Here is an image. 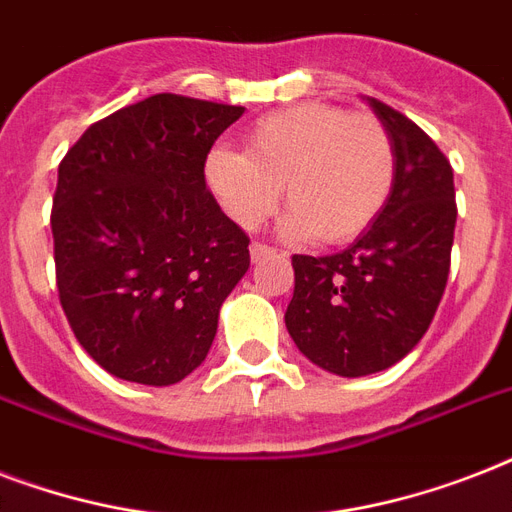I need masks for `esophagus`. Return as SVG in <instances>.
Returning a JSON list of instances; mask_svg holds the SVG:
<instances>
[{
    "label": "esophagus",
    "mask_w": 512,
    "mask_h": 512,
    "mask_svg": "<svg viewBox=\"0 0 512 512\" xmlns=\"http://www.w3.org/2000/svg\"><path fill=\"white\" fill-rule=\"evenodd\" d=\"M276 249L268 247V244H263V241H252V247H249V257H252V263H260V260H265V257H271Z\"/></svg>",
    "instance_id": "1"
}]
</instances>
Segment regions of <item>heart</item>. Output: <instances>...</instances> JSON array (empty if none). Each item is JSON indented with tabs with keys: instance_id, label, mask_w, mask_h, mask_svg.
Listing matches in <instances>:
<instances>
[{
	"instance_id": "1",
	"label": "heart",
	"mask_w": 512,
	"mask_h": 512,
	"mask_svg": "<svg viewBox=\"0 0 512 512\" xmlns=\"http://www.w3.org/2000/svg\"><path fill=\"white\" fill-rule=\"evenodd\" d=\"M204 177L233 223L257 228L287 207V233L321 244L356 239L380 215L396 180V148L380 119L329 103H300L257 119L244 154L209 151Z\"/></svg>"
}]
</instances>
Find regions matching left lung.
<instances>
[{"label": "left lung", "instance_id": "1", "mask_svg": "<svg viewBox=\"0 0 512 512\" xmlns=\"http://www.w3.org/2000/svg\"><path fill=\"white\" fill-rule=\"evenodd\" d=\"M396 148V180L374 223L337 255H295L284 321L313 364L340 377L388 369L422 340L449 279L454 172L433 140L366 98Z\"/></svg>", "mask_w": 512, "mask_h": 512}]
</instances>
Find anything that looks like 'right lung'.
<instances>
[{
  "mask_svg": "<svg viewBox=\"0 0 512 512\" xmlns=\"http://www.w3.org/2000/svg\"><path fill=\"white\" fill-rule=\"evenodd\" d=\"M241 106L151 95L87 127L58 167L55 279L76 340L106 372L175 385L207 358L249 239L204 183Z\"/></svg>",
  "mask_w": 512,
  "mask_h": 512,
  "instance_id": "1",
  "label": "right lung"
}]
</instances>
